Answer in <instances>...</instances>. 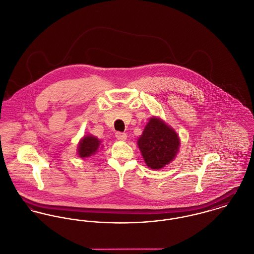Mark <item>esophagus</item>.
<instances>
[{"instance_id": "1", "label": "esophagus", "mask_w": 254, "mask_h": 254, "mask_svg": "<svg viewBox=\"0 0 254 254\" xmlns=\"http://www.w3.org/2000/svg\"><path fill=\"white\" fill-rule=\"evenodd\" d=\"M115 136L120 141H126L127 140V134L124 133V132H116Z\"/></svg>"}]
</instances>
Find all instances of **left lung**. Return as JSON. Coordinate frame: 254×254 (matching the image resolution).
<instances>
[{
  "mask_svg": "<svg viewBox=\"0 0 254 254\" xmlns=\"http://www.w3.org/2000/svg\"><path fill=\"white\" fill-rule=\"evenodd\" d=\"M137 145L147 166L158 170L175 158L179 152L180 138L165 122L152 117L138 138Z\"/></svg>",
  "mask_w": 254,
  "mask_h": 254,
  "instance_id": "left-lung-1",
  "label": "left lung"
}]
</instances>
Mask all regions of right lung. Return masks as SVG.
<instances>
[{
    "instance_id": "add662e5",
    "label": "right lung",
    "mask_w": 254,
    "mask_h": 254,
    "mask_svg": "<svg viewBox=\"0 0 254 254\" xmlns=\"http://www.w3.org/2000/svg\"><path fill=\"white\" fill-rule=\"evenodd\" d=\"M100 141L93 135H86L79 141L78 156L82 158H87L95 155L98 152Z\"/></svg>"
}]
</instances>
